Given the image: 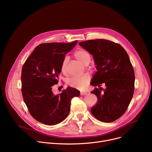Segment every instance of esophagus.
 <instances>
[{
    "label": "esophagus",
    "instance_id": "34e87169",
    "mask_svg": "<svg viewBox=\"0 0 152 152\" xmlns=\"http://www.w3.org/2000/svg\"><path fill=\"white\" fill-rule=\"evenodd\" d=\"M87 94V93L86 92H81L80 93V95L81 96H85V95H86Z\"/></svg>",
    "mask_w": 152,
    "mask_h": 152
}]
</instances>
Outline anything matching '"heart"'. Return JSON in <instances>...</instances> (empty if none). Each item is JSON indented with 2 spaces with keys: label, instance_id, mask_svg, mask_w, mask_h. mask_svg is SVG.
<instances>
[{
  "label": "heart",
  "instance_id": "1",
  "mask_svg": "<svg viewBox=\"0 0 152 152\" xmlns=\"http://www.w3.org/2000/svg\"><path fill=\"white\" fill-rule=\"evenodd\" d=\"M74 57L81 63L84 65H88L91 61V55L90 53L85 50L80 49L75 51ZM69 62V58L67 56H65L61 62V69L63 73L67 72V66ZM91 80L90 77L88 75H84L81 77H74L69 78L67 83V85L74 88L78 89L80 90H83L90 84Z\"/></svg>",
  "mask_w": 152,
  "mask_h": 152
}]
</instances>
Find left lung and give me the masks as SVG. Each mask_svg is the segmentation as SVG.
I'll return each instance as SVG.
<instances>
[{"label":"left lung","mask_w":152,"mask_h":152,"mask_svg":"<svg viewBox=\"0 0 152 152\" xmlns=\"http://www.w3.org/2000/svg\"><path fill=\"white\" fill-rule=\"evenodd\" d=\"M79 45L93 55L96 64L91 85L106 86L102 94V87L91 92L97 97L91 113L101 121H114L127 110L134 90V71L128 53L120 44L109 40H89Z\"/></svg>","instance_id":"obj_1"}]
</instances>
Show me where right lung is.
<instances>
[{"label": "right lung", "mask_w": 152, "mask_h": 152, "mask_svg": "<svg viewBox=\"0 0 152 152\" xmlns=\"http://www.w3.org/2000/svg\"><path fill=\"white\" fill-rule=\"evenodd\" d=\"M77 42L40 44L23 66V99L32 117L42 123L54 125L62 122L69 113L71 100L80 96V91L71 87L56 95L52 91L59 82L62 60Z\"/></svg>", "instance_id": "1"}]
</instances>
